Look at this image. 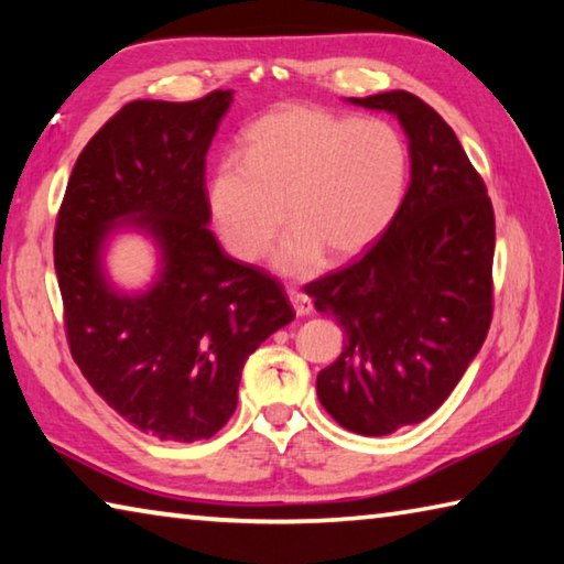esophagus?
Returning a JSON list of instances; mask_svg holds the SVG:
<instances>
[{"instance_id":"obj_1","label":"esophagus","mask_w":564,"mask_h":564,"mask_svg":"<svg viewBox=\"0 0 564 564\" xmlns=\"http://www.w3.org/2000/svg\"><path fill=\"white\" fill-rule=\"evenodd\" d=\"M289 299H291V303H293L295 316H301V318L311 316V313H313V303H311L308 295H305L303 291H295V289H291V291H289Z\"/></svg>"}]
</instances>
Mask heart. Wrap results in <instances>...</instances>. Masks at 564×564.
<instances>
[{"mask_svg":"<svg viewBox=\"0 0 564 564\" xmlns=\"http://www.w3.org/2000/svg\"><path fill=\"white\" fill-rule=\"evenodd\" d=\"M410 156L395 127L285 104L246 131V156H226L208 184L218 234L236 259L256 261L285 224L273 253L285 275L308 279L326 263L366 253L405 198Z\"/></svg>","mask_w":564,"mask_h":564,"instance_id":"heart-1","label":"heart"}]
</instances>
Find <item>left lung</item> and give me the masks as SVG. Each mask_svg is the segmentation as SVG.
I'll use <instances>...</instances> for the list:
<instances>
[{
	"mask_svg": "<svg viewBox=\"0 0 564 564\" xmlns=\"http://www.w3.org/2000/svg\"><path fill=\"white\" fill-rule=\"evenodd\" d=\"M398 117L410 186L376 246L305 285L346 343L316 380L321 405L358 435L433 415L482 348L492 318L495 214L482 178L441 113L410 91L348 99Z\"/></svg>",
	"mask_w": 564,
	"mask_h": 564,
	"instance_id": "left-lung-1",
	"label": "left lung"
}]
</instances>
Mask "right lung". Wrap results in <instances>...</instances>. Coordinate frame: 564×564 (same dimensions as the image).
Masks as SVG:
<instances>
[{
	"label": "right lung",
	"mask_w": 564,
	"mask_h": 564,
	"mask_svg": "<svg viewBox=\"0 0 564 564\" xmlns=\"http://www.w3.org/2000/svg\"><path fill=\"white\" fill-rule=\"evenodd\" d=\"M231 89L196 101L137 99L76 159L56 216L54 269L76 366L107 405L159 441H208L238 403L241 370L295 318L283 285L212 234L206 151ZM152 238L160 269L127 294L106 275L108 238Z\"/></svg>",
	"instance_id": "right-lung-1"
}]
</instances>
